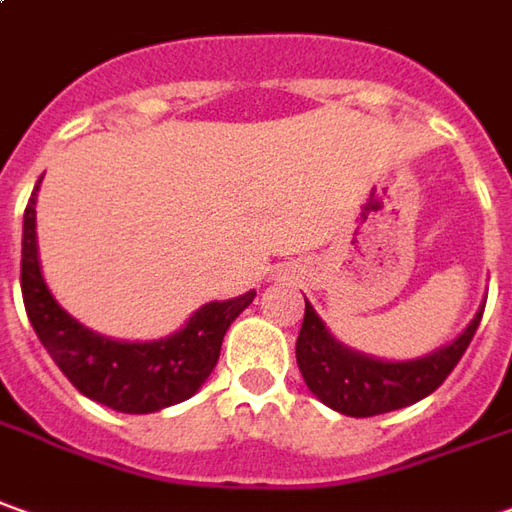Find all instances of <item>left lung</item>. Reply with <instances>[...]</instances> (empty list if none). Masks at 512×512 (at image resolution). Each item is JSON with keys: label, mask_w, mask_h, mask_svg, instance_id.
Instances as JSON below:
<instances>
[{"label": "left lung", "mask_w": 512, "mask_h": 512, "mask_svg": "<svg viewBox=\"0 0 512 512\" xmlns=\"http://www.w3.org/2000/svg\"><path fill=\"white\" fill-rule=\"evenodd\" d=\"M485 305L454 342L409 361H384L344 347L305 300L297 364L319 401L350 417H373L423 401L446 381L474 339Z\"/></svg>", "instance_id": "obj_1"}]
</instances>
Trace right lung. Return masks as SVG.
I'll use <instances>...</instances> for the list:
<instances>
[{"label": "right lung", "instance_id": "add662e5", "mask_svg": "<svg viewBox=\"0 0 512 512\" xmlns=\"http://www.w3.org/2000/svg\"><path fill=\"white\" fill-rule=\"evenodd\" d=\"M36 190L24 210L22 297L30 325L58 370L86 398L125 415H148L193 398L221 356L229 325L255 300L246 291L235 300L207 302L184 328L156 342H117L83 328L52 297L38 263Z\"/></svg>", "mask_w": 512, "mask_h": 512}]
</instances>
